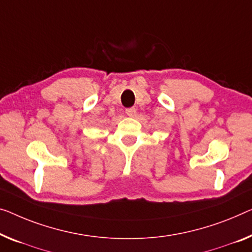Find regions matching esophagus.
<instances>
[{
  "label": "esophagus",
  "instance_id": "obj_1",
  "mask_svg": "<svg viewBox=\"0 0 252 252\" xmlns=\"http://www.w3.org/2000/svg\"><path fill=\"white\" fill-rule=\"evenodd\" d=\"M136 112H137V110L134 107L126 108V113L127 116H134V115H136Z\"/></svg>",
  "mask_w": 252,
  "mask_h": 252
}]
</instances>
